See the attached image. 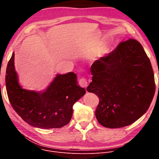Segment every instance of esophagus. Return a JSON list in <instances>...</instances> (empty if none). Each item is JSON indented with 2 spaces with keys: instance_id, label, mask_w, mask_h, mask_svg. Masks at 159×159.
Listing matches in <instances>:
<instances>
[{
  "instance_id": "1",
  "label": "esophagus",
  "mask_w": 159,
  "mask_h": 159,
  "mask_svg": "<svg viewBox=\"0 0 159 159\" xmlns=\"http://www.w3.org/2000/svg\"><path fill=\"white\" fill-rule=\"evenodd\" d=\"M79 84L82 88H86L88 86V82L85 78H81L79 80Z\"/></svg>"
}]
</instances>
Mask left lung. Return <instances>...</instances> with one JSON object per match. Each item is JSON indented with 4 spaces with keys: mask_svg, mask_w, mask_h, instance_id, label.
<instances>
[{
    "mask_svg": "<svg viewBox=\"0 0 159 159\" xmlns=\"http://www.w3.org/2000/svg\"><path fill=\"white\" fill-rule=\"evenodd\" d=\"M88 92L99 98L96 118L102 126L122 128L148 110L155 91L152 66L143 47L135 39L123 41L91 67Z\"/></svg>",
    "mask_w": 159,
    "mask_h": 159,
    "instance_id": "obj_1",
    "label": "left lung"
}]
</instances>
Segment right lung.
I'll return each instance as SVG.
<instances>
[{"label":"right lung","instance_id":"right-lung-1","mask_svg":"<svg viewBox=\"0 0 159 159\" xmlns=\"http://www.w3.org/2000/svg\"><path fill=\"white\" fill-rule=\"evenodd\" d=\"M15 53L8 62L6 86L9 101L20 117L32 126L42 129L60 128L68 124L73 106L86 93L73 72L57 74L43 92L23 89L14 66Z\"/></svg>","mask_w":159,"mask_h":159}]
</instances>
